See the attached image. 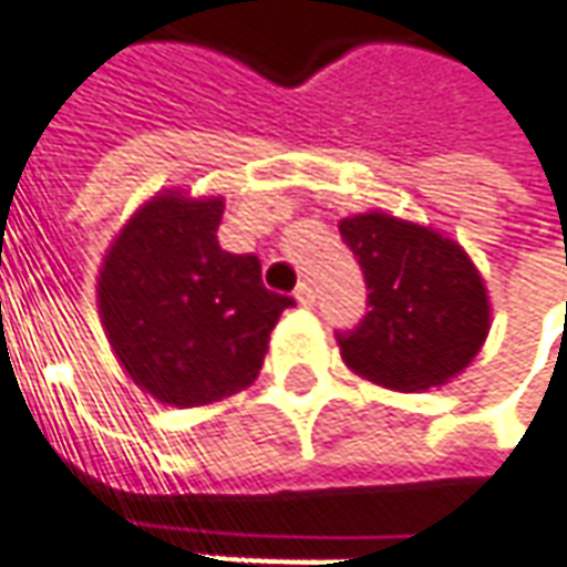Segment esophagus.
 <instances>
[{"label":"esophagus","mask_w":567,"mask_h":567,"mask_svg":"<svg viewBox=\"0 0 567 567\" xmlns=\"http://www.w3.org/2000/svg\"><path fill=\"white\" fill-rule=\"evenodd\" d=\"M295 298H298V303H303V307H310L313 298H317V295H313V285L310 282L298 285V288H295Z\"/></svg>","instance_id":"esophagus-1"}]
</instances>
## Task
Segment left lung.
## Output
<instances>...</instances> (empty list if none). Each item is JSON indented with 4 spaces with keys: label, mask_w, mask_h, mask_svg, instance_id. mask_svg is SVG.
Listing matches in <instances>:
<instances>
[{
    "label": "left lung",
    "mask_w": 567,
    "mask_h": 567,
    "mask_svg": "<svg viewBox=\"0 0 567 567\" xmlns=\"http://www.w3.org/2000/svg\"><path fill=\"white\" fill-rule=\"evenodd\" d=\"M367 282V317L336 332L342 361L363 380L426 392L455 380L489 332V295L464 247L389 213L339 223Z\"/></svg>",
    "instance_id": "8db88e82"
}]
</instances>
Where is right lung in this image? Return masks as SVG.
Masks as SVG:
<instances>
[{"instance_id":"right-lung-1","label":"right lung","mask_w":567,"mask_h":567,"mask_svg":"<svg viewBox=\"0 0 567 567\" xmlns=\"http://www.w3.org/2000/svg\"><path fill=\"white\" fill-rule=\"evenodd\" d=\"M223 197L156 194L109 245L96 303L127 377L172 408H200L257 380L291 298L254 254L219 247Z\"/></svg>"}]
</instances>
